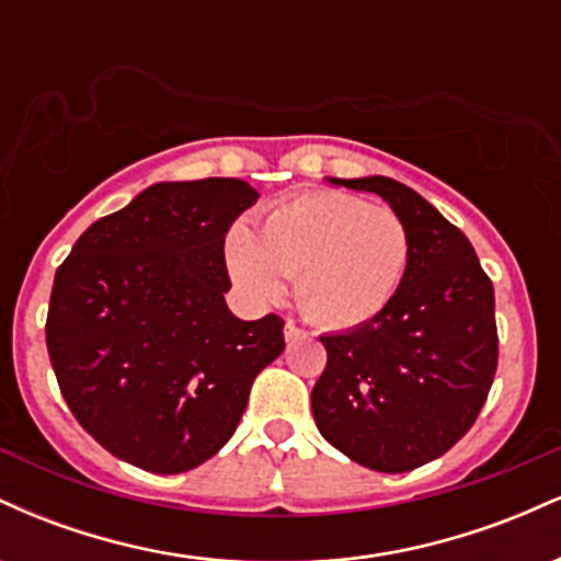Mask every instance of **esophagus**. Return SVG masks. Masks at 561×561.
I'll use <instances>...</instances> for the list:
<instances>
[{
  "label": "esophagus",
  "mask_w": 561,
  "mask_h": 561,
  "mask_svg": "<svg viewBox=\"0 0 561 561\" xmlns=\"http://www.w3.org/2000/svg\"><path fill=\"white\" fill-rule=\"evenodd\" d=\"M306 330H300V327L298 324H295V321H287V324H285V340H287V343H298V340H302V337H306Z\"/></svg>",
  "instance_id": "esophagus-1"
}]
</instances>
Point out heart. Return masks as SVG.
I'll return each instance as SVG.
<instances>
[{"label":"heart","instance_id":"heart-1","mask_svg":"<svg viewBox=\"0 0 561 561\" xmlns=\"http://www.w3.org/2000/svg\"><path fill=\"white\" fill-rule=\"evenodd\" d=\"M411 259L403 218L345 192H306L268 210L259 237L234 227L227 263L253 300H276L293 276L295 300L324 327H358L388 308Z\"/></svg>","mask_w":561,"mask_h":561}]
</instances>
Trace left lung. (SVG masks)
Masks as SVG:
<instances>
[{
    "instance_id": "left-lung-1",
    "label": "left lung",
    "mask_w": 561,
    "mask_h": 561,
    "mask_svg": "<svg viewBox=\"0 0 561 561\" xmlns=\"http://www.w3.org/2000/svg\"><path fill=\"white\" fill-rule=\"evenodd\" d=\"M375 192L403 218L411 259L379 317L324 334L311 392L319 433L377 472H409L459 443L478 420L499 364L495 298L465 231L388 176L330 179Z\"/></svg>"
}]
</instances>
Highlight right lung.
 Returning <instances> with one entry per match:
<instances>
[{"instance_id": "add662e5", "label": "right lung", "mask_w": 561, "mask_h": 561, "mask_svg": "<svg viewBox=\"0 0 561 561\" xmlns=\"http://www.w3.org/2000/svg\"><path fill=\"white\" fill-rule=\"evenodd\" d=\"M259 199L242 179L147 186L94 221L57 268L47 351L68 409L113 456L195 469L234 435L285 321L229 311L224 240Z\"/></svg>"}]
</instances>
